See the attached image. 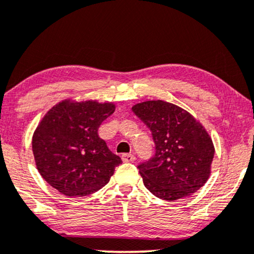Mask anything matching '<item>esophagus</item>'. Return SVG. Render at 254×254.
Wrapping results in <instances>:
<instances>
[{"label":"esophagus","mask_w":254,"mask_h":254,"mask_svg":"<svg viewBox=\"0 0 254 254\" xmlns=\"http://www.w3.org/2000/svg\"><path fill=\"white\" fill-rule=\"evenodd\" d=\"M134 159H136V157L131 155V153H124V155H122V160L124 163H132Z\"/></svg>","instance_id":"esophagus-1"}]
</instances>
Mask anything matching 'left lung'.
<instances>
[{"label":"left lung","instance_id":"1","mask_svg":"<svg viewBox=\"0 0 254 254\" xmlns=\"http://www.w3.org/2000/svg\"><path fill=\"white\" fill-rule=\"evenodd\" d=\"M132 111L155 142V155L137 166L147 190L168 201L198 191L210 176L214 156L204 127L184 109L164 101L136 104Z\"/></svg>","mask_w":254,"mask_h":254}]
</instances>
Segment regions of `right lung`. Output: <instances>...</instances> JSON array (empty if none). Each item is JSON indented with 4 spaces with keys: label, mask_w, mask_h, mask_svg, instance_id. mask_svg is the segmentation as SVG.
<instances>
[{
    "label": "right lung",
    "mask_w": 254,
    "mask_h": 254,
    "mask_svg": "<svg viewBox=\"0 0 254 254\" xmlns=\"http://www.w3.org/2000/svg\"><path fill=\"white\" fill-rule=\"evenodd\" d=\"M114 111V104L64 101L48 112L33 137L37 170L48 184L68 197L108 184L122 159L99 138L98 127Z\"/></svg>",
    "instance_id": "1"
}]
</instances>
